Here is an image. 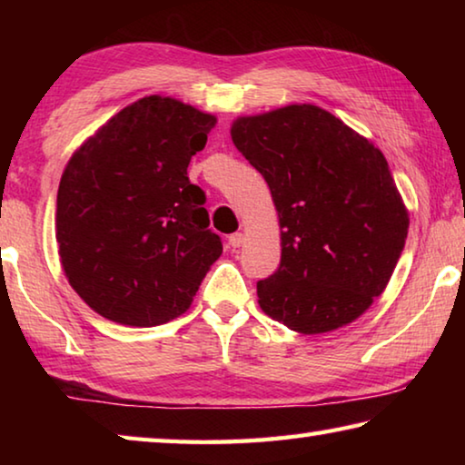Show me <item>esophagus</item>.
Segmentation results:
<instances>
[{
  "label": "esophagus",
  "instance_id": "obj_1",
  "mask_svg": "<svg viewBox=\"0 0 465 465\" xmlns=\"http://www.w3.org/2000/svg\"><path fill=\"white\" fill-rule=\"evenodd\" d=\"M227 243H230V246L232 248H240L242 246V243H243V233H232L230 235V238H227Z\"/></svg>",
  "mask_w": 465,
  "mask_h": 465
}]
</instances>
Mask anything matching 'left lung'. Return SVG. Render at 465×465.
Here are the masks:
<instances>
[{
  "label": "left lung",
  "instance_id": "1",
  "mask_svg": "<svg viewBox=\"0 0 465 465\" xmlns=\"http://www.w3.org/2000/svg\"><path fill=\"white\" fill-rule=\"evenodd\" d=\"M232 139L282 230L279 269L256 282L261 308L302 334L351 324L383 293L408 235L383 153L312 104L238 119Z\"/></svg>",
  "mask_w": 465,
  "mask_h": 465
}]
</instances>
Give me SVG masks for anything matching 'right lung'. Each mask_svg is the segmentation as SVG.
I'll return each mask as SVG.
<instances>
[{"label":"right lung","instance_id":"1","mask_svg":"<svg viewBox=\"0 0 465 465\" xmlns=\"http://www.w3.org/2000/svg\"><path fill=\"white\" fill-rule=\"evenodd\" d=\"M215 116L149 96L114 114L69 160L57 193L63 271L85 303L124 326H157L191 308L223 252L209 230L191 157Z\"/></svg>","mask_w":465,"mask_h":465}]
</instances>
